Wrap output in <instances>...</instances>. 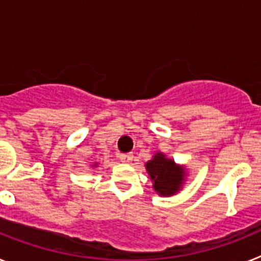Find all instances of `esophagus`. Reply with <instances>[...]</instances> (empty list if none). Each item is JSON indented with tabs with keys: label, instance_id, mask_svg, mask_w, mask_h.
<instances>
[{
	"label": "esophagus",
	"instance_id": "esophagus-1",
	"mask_svg": "<svg viewBox=\"0 0 261 261\" xmlns=\"http://www.w3.org/2000/svg\"><path fill=\"white\" fill-rule=\"evenodd\" d=\"M120 161L123 163H130L133 161V154H121V155L119 156Z\"/></svg>",
	"mask_w": 261,
	"mask_h": 261
}]
</instances>
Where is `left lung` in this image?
<instances>
[{
	"mask_svg": "<svg viewBox=\"0 0 261 261\" xmlns=\"http://www.w3.org/2000/svg\"><path fill=\"white\" fill-rule=\"evenodd\" d=\"M153 188L159 196L170 197L183 188L188 172L186 166L177 165L174 159L167 158L162 151H156L150 161L145 163Z\"/></svg>",
	"mask_w": 261,
	"mask_h": 261,
	"instance_id": "1",
	"label": "left lung"
}]
</instances>
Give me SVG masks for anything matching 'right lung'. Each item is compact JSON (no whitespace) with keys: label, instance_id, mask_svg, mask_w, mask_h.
<instances>
[{"label":"right lung","instance_id":"add662e5","mask_svg":"<svg viewBox=\"0 0 261 261\" xmlns=\"http://www.w3.org/2000/svg\"><path fill=\"white\" fill-rule=\"evenodd\" d=\"M96 166H98V163H94V165H93V167H96Z\"/></svg>","mask_w":261,"mask_h":261}]
</instances>
